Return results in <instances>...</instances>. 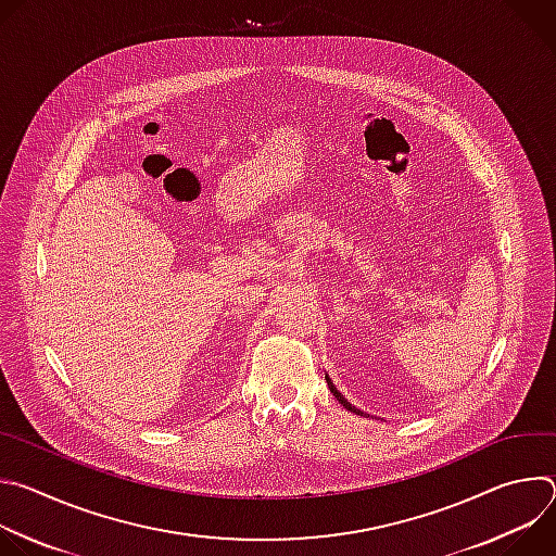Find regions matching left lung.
I'll return each mask as SVG.
<instances>
[{"mask_svg": "<svg viewBox=\"0 0 556 556\" xmlns=\"http://www.w3.org/2000/svg\"><path fill=\"white\" fill-rule=\"evenodd\" d=\"M326 380H328V387H330V391H332V395H334V399H337V401H339V403H341V405H343V407H345L348 412H352V414H361V412H358L356 407H352V405H350V403H348V401L343 399V395H341V391H339V389L334 387V382L330 380V376H326Z\"/></svg>", "mask_w": 556, "mask_h": 556, "instance_id": "obj_1", "label": "left lung"}]
</instances>
